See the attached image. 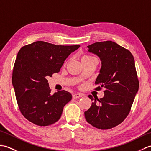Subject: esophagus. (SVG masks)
Returning <instances> with one entry per match:
<instances>
[{
    "instance_id": "esophagus-1",
    "label": "esophagus",
    "mask_w": 151,
    "mask_h": 151,
    "mask_svg": "<svg viewBox=\"0 0 151 151\" xmlns=\"http://www.w3.org/2000/svg\"><path fill=\"white\" fill-rule=\"evenodd\" d=\"M82 96V94L80 93H74L73 94V99H77L81 97Z\"/></svg>"
}]
</instances>
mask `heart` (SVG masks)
<instances>
[{"label":"heart","mask_w":151,"mask_h":151,"mask_svg":"<svg viewBox=\"0 0 151 151\" xmlns=\"http://www.w3.org/2000/svg\"><path fill=\"white\" fill-rule=\"evenodd\" d=\"M95 58L89 55H84L82 58V62H87V61H89L92 59H94Z\"/></svg>","instance_id":"1"}]
</instances>
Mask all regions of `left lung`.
<instances>
[{"label": "left lung", "instance_id": "1", "mask_svg": "<svg viewBox=\"0 0 151 151\" xmlns=\"http://www.w3.org/2000/svg\"><path fill=\"white\" fill-rule=\"evenodd\" d=\"M88 51L97 54L101 60L100 74L95 81L104 95L98 99L89 95L93 101L84 112L90 124L101 130L110 129L126 118L139 89L134 56L130 51L111 41L97 42L88 46ZM98 101L96 102V100Z\"/></svg>", "mask_w": 151, "mask_h": 151}]
</instances>
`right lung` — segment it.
<instances>
[{"mask_svg": "<svg viewBox=\"0 0 151 151\" xmlns=\"http://www.w3.org/2000/svg\"><path fill=\"white\" fill-rule=\"evenodd\" d=\"M79 47L38 41L19 50L12 73V84L19 110L31 123L45 127L60 119L72 95L65 90L51 95L47 78L60 72L64 61Z\"/></svg>", "mask_w": 151, "mask_h": 151, "instance_id": "1", "label": "right lung"}]
</instances>
